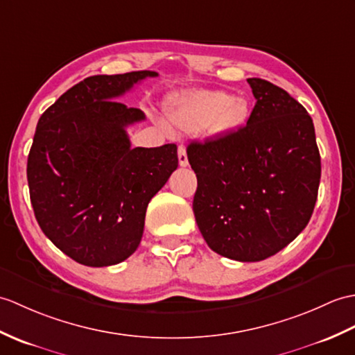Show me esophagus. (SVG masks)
<instances>
[{
  "mask_svg": "<svg viewBox=\"0 0 355 355\" xmlns=\"http://www.w3.org/2000/svg\"><path fill=\"white\" fill-rule=\"evenodd\" d=\"M178 163L180 166H187L189 164V160H187V154H186V148L183 145L178 146Z\"/></svg>",
  "mask_w": 355,
  "mask_h": 355,
  "instance_id": "esophagus-1",
  "label": "esophagus"
}]
</instances>
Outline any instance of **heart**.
I'll list each match as a JSON object with an SVG mask.
<instances>
[{
  "mask_svg": "<svg viewBox=\"0 0 355 355\" xmlns=\"http://www.w3.org/2000/svg\"><path fill=\"white\" fill-rule=\"evenodd\" d=\"M251 104L242 96L224 90H196L177 98L169 109V119L186 133L227 136L246 125Z\"/></svg>",
  "mask_w": 355,
  "mask_h": 355,
  "instance_id": "heart-1",
  "label": "heart"
}]
</instances>
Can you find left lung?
Masks as SVG:
<instances>
[{
  "label": "left lung",
  "mask_w": 355,
  "mask_h": 355,
  "mask_svg": "<svg viewBox=\"0 0 355 355\" xmlns=\"http://www.w3.org/2000/svg\"><path fill=\"white\" fill-rule=\"evenodd\" d=\"M250 121L232 135L187 146L196 174L193 213L210 248L237 261L282 251L307 227L318 200L315 125L284 89L248 78Z\"/></svg>",
  "instance_id": "8db88e82"
}]
</instances>
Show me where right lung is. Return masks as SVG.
<instances>
[{
  "mask_svg": "<svg viewBox=\"0 0 355 355\" xmlns=\"http://www.w3.org/2000/svg\"><path fill=\"white\" fill-rule=\"evenodd\" d=\"M154 71L87 77L40 116L28 154L39 227L85 266L128 259L144 234L148 202L178 166L177 145L131 148L127 127L142 110L114 101Z\"/></svg>",
  "mask_w": 355,
  "mask_h": 355,
  "instance_id": "1",
  "label": "right lung"
}]
</instances>
